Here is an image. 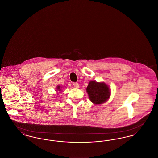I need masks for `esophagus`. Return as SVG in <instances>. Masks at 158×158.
<instances>
[{"mask_svg": "<svg viewBox=\"0 0 158 158\" xmlns=\"http://www.w3.org/2000/svg\"><path fill=\"white\" fill-rule=\"evenodd\" d=\"M73 86H74V87H75V88H79V84L77 83H73Z\"/></svg>", "mask_w": 158, "mask_h": 158, "instance_id": "esophagus-1", "label": "esophagus"}]
</instances>
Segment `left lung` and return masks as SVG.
<instances>
[{
  "label": "left lung",
  "mask_w": 158,
  "mask_h": 158,
  "mask_svg": "<svg viewBox=\"0 0 158 158\" xmlns=\"http://www.w3.org/2000/svg\"><path fill=\"white\" fill-rule=\"evenodd\" d=\"M86 92L90 101L95 105L105 103L111 95V89L108 85L105 83L97 82L95 81L89 82Z\"/></svg>",
  "instance_id": "left-lung-1"
}]
</instances>
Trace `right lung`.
Wrapping results in <instances>:
<instances>
[{
    "label": "right lung",
    "instance_id": "right-lung-1",
    "mask_svg": "<svg viewBox=\"0 0 158 158\" xmlns=\"http://www.w3.org/2000/svg\"><path fill=\"white\" fill-rule=\"evenodd\" d=\"M61 86H60L59 85H58V86L56 87V89H57L56 90H57V91H61Z\"/></svg>",
    "mask_w": 158,
    "mask_h": 158
}]
</instances>
